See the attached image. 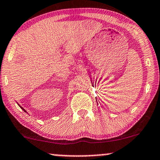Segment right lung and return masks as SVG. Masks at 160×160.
<instances>
[{
  "mask_svg": "<svg viewBox=\"0 0 160 160\" xmlns=\"http://www.w3.org/2000/svg\"><path fill=\"white\" fill-rule=\"evenodd\" d=\"M17 104H18V102H17ZM18 104V105H19V107H20V108H21V109H22V110H23V111H24V112H26V113H27V111H26V110L24 109V108H23L22 107H21V105H20V104Z\"/></svg>",
  "mask_w": 160,
  "mask_h": 160,
  "instance_id": "add662e5",
  "label": "right lung"
}]
</instances>
